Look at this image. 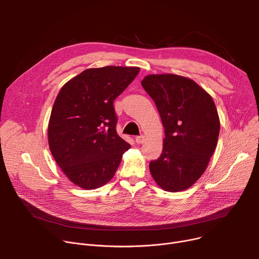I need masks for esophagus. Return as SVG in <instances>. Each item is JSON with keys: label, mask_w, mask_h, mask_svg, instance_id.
<instances>
[{"label": "esophagus", "mask_w": 259, "mask_h": 259, "mask_svg": "<svg viewBox=\"0 0 259 259\" xmlns=\"http://www.w3.org/2000/svg\"><path fill=\"white\" fill-rule=\"evenodd\" d=\"M135 141L137 144H140V143H143L145 141V137L143 135H140V136H136L135 137Z\"/></svg>", "instance_id": "34e87169"}]
</instances>
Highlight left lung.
<instances>
[{
  "label": "left lung",
  "mask_w": 259,
  "mask_h": 259,
  "mask_svg": "<svg viewBox=\"0 0 259 259\" xmlns=\"http://www.w3.org/2000/svg\"><path fill=\"white\" fill-rule=\"evenodd\" d=\"M141 85L155 101L165 128L163 151L150 163L151 174L164 191L188 190L215 151L220 129L215 103L195 81L173 73L149 75Z\"/></svg>",
  "instance_id": "left-lung-1"
}]
</instances>
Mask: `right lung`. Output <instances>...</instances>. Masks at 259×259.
<instances>
[{
    "mask_svg": "<svg viewBox=\"0 0 259 259\" xmlns=\"http://www.w3.org/2000/svg\"><path fill=\"white\" fill-rule=\"evenodd\" d=\"M140 68H88L60 89L48 124V142L56 164L84 190L112 179L130 144L116 130L114 100L131 84Z\"/></svg>",
    "mask_w": 259,
    "mask_h": 259,
    "instance_id": "add662e5",
    "label": "right lung"
}]
</instances>
